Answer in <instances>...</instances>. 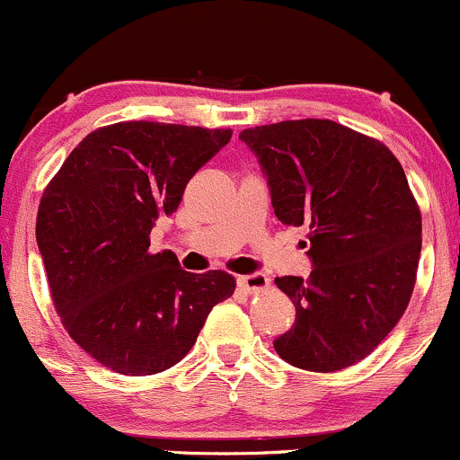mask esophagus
<instances>
[{
  "label": "esophagus",
  "instance_id": "esophagus-1",
  "mask_svg": "<svg viewBox=\"0 0 460 460\" xmlns=\"http://www.w3.org/2000/svg\"><path fill=\"white\" fill-rule=\"evenodd\" d=\"M237 285H240L242 289H246V292H260V289H266L268 285H270V279L266 277L263 272H252V274H242V277H237Z\"/></svg>",
  "mask_w": 460,
  "mask_h": 460
}]
</instances>
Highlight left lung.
Here are the masks:
<instances>
[{"label": "left lung", "mask_w": 460, "mask_h": 460, "mask_svg": "<svg viewBox=\"0 0 460 460\" xmlns=\"http://www.w3.org/2000/svg\"><path fill=\"white\" fill-rule=\"evenodd\" d=\"M240 140L268 179L277 218L309 231V277L274 279L296 307L274 350L309 372L355 366L413 294L421 216L402 166L383 142L326 119L261 125Z\"/></svg>", "instance_id": "obj_1"}]
</instances>
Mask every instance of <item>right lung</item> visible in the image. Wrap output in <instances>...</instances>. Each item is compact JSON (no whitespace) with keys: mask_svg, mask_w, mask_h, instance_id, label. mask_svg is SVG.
<instances>
[{"mask_svg":"<svg viewBox=\"0 0 460 460\" xmlns=\"http://www.w3.org/2000/svg\"><path fill=\"white\" fill-rule=\"evenodd\" d=\"M229 140L231 129L114 123L79 142L47 186L36 242L51 298L103 367L128 376L172 367L234 294L231 274H192L172 251L149 252L155 220L177 212L194 172Z\"/></svg>","mask_w":460,"mask_h":460,"instance_id":"obj_1","label":"right lung"}]
</instances>
